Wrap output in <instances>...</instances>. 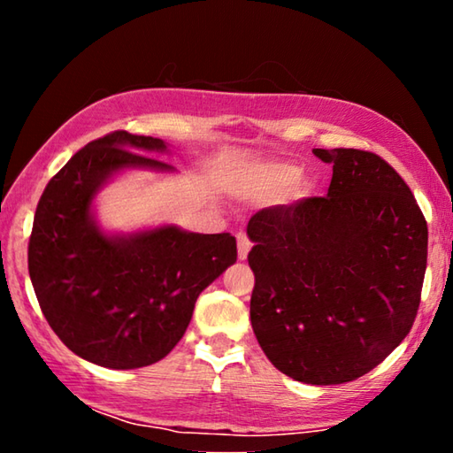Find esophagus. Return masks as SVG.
I'll use <instances>...</instances> for the list:
<instances>
[{
	"mask_svg": "<svg viewBox=\"0 0 453 453\" xmlns=\"http://www.w3.org/2000/svg\"><path fill=\"white\" fill-rule=\"evenodd\" d=\"M235 237H237V256H240V259H245V257H248L250 248H251L250 237L245 232H240Z\"/></svg>",
	"mask_w": 453,
	"mask_h": 453,
	"instance_id": "esophagus-1",
	"label": "esophagus"
}]
</instances>
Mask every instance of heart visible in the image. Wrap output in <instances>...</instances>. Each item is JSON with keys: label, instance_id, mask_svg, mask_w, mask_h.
Wrapping results in <instances>:
<instances>
[{"label": "heart", "instance_id": "obj_1", "mask_svg": "<svg viewBox=\"0 0 453 453\" xmlns=\"http://www.w3.org/2000/svg\"><path fill=\"white\" fill-rule=\"evenodd\" d=\"M297 178V167L294 165H272L265 172V188L267 189H281L294 183Z\"/></svg>", "mask_w": 453, "mask_h": 453}]
</instances>
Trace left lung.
Returning a JSON list of instances; mask_svg holds the SVG:
<instances>
[{
  "label": "left lung",
  "mask_w": 453,
  "mask_h": 453,
  "mask_svg": "<svg viewBox=\"0 0 453 453\" xmlns=\"http://www.w3.org/2000/svg\"><path fill=\"white\" fill-rule=\"evenodd\" d=\"M334 165L326 196L257 211L248 224L251 327L281 373L351 381L410 334L427 264V221L378 153L313 150Z\"/></svg>",
  "instance_id": "obj_1"
}]
</instances>
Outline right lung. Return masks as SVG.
Listing matches in <instances>:
<instances>
[{"mask_svg": "<svg viewBox=\"0 0 453 453\" xmlns=\"http://www.w3.org/2000/svg\"><path fill=\"white\" fill-rule=\"evenodd\" d=\"M164 150L157 137L124 129L89 142L45 186L29 235V278L50 327L75 356L111 370L170 354L197 296L237 259L229 234L165 226L107 237L96 227L97 188L121 167L172 170L142 153Z\"/></svg>", "mask_w": 453, "mask_h": 453, "instance_id": "1", "label": "right lung"}]
</instances>
